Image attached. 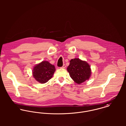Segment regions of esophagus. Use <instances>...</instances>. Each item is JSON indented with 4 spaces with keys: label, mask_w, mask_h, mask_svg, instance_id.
I'll list each match as a JSON object with an SVG mask.
<instances>
[{
    "label": "esophagus",
    "mask_w": 126,
    "mask_h": 126,
    "mask_svg": "<svg viewBox=\"0 0 126 126\" xmlns=\"http://www.w3.org/2000/svg\"><path fill=\"white\" fill-rule=\"evenodd\" d=\"M65 64H63V66H62L61 67H60L61 68H63H63H65Z\"/></svg>",
    "instance_id": "obj_1"
}]
</instances>
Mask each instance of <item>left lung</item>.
Segmentation results:
<instances>
[{
	"instance_id": "1",
	"label": "left lung",
	"mask_w": 126,
	"mask_h": 126,
	"mask_svg": "<svg viewBox=\"0 0 126 126\" xmlns=\"http://www.w3.org/2000/svg\"><path fill=\"white\" fill-rule=\"evenodd\" d=\"M67 70L72 79L79 84L89 79L91 75L90 65L86 62L79 58L70 61V64Z\"/></svg>"
}]
</instances>
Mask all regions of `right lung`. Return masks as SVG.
Here are the masks:
<instances>
[{
  "label": "right lung",
  "mask_w": 126,
  "mask_h": 126,
  "mask_svg": "<svg viewBox=\"0 0 126 126\" xmlns=\"http://www.w3.org/2000/svg\"><path fill=\"white\" fill-rule=\"evenodd\" d=\"M55 70L54 65L47 61H43L34 66L32 75L38 82L43 84L52 78Z\"/></svg>",
  "instance_id": "add662e5"
}]
</instances>
